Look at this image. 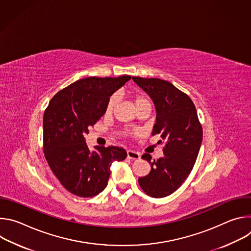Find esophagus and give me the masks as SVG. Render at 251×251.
<instances>
[{"label":"esophagus","instance_id":"34e87169","mask_svg":"<svg viewBox=\"0 0 251 251\" xmlns=\"http://www.w3.org/2000/svg\"><path fill=\"white\" fill-rule=\"evenodd\" d=\"M127 157H128L129 159H132V160H139V159L141 158L140 153L135 152V151H132V150H128V151H127Z\"/></svg>","mask_w":251,"mask_h":251}]
</instances>
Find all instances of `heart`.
Instances as JSON below:
<instances>
[{
  "label": "heart",
  "instance_id": "heart-1",
  "mask_svg": "<svg viewBox=\"0 0 251 251\" xmlns=\"http://www.w3.org/2000/svg\"><path fill=\"white\" fill-rule=\"evenodd\" d=\"M132 99H133V102L136 106V108L143 104H150L149 102V99L147 98V96L145 94L143 93H134L132 94ZM116 104V96H111L108 101H107V104H106V107H105V113L106 114H109L112 112L114 106Z\"/></svg>",
  "mask_w": 251,
  "mask_h": 251
}]
</instances>
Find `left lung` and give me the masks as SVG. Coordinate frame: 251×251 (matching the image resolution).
<instances>
[{
	"label": "left lung",
	"mask_w": 251,
	"mask_h": 251,
	"mask_svg": "<svg viewBox=\"0 0 251 251\" xmlns=\"http://www.w3.org/2000/svg\"><path fill=\"white\" fill-rule=\"evenodd\" d=\"M133 80L155 104L157 116L152 135H161L165 155L154 161L149 154L143 155L151 171L138 182L148 196L164 198L180 188L193 170L202 141V127L192 99L171 82L143 77Z\"/></svg>",
	"instance_id": "1"
}]
</instances>
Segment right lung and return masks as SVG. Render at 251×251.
<instances>
[{
  "label": "right lung",
  "instance_id": "right-lung-1",
  "mask_svg": "<svg viewBox=\"0 0 251 251\" xmlns=\"http://www.w3.org/2000/svg\"><path fill=\"white\" fill-rule=\"evenodd\" d=\"M130 75L87 77L58 91L44 114V152L60 184L69 193L90 198L107 186L110 167L123 161L127 152L120 147L96 146L90 151L84 135L105 113L110 96Z\"/></svg>",
  "mask_w": 251,
  "mask_h": 251
}]
</instances>
